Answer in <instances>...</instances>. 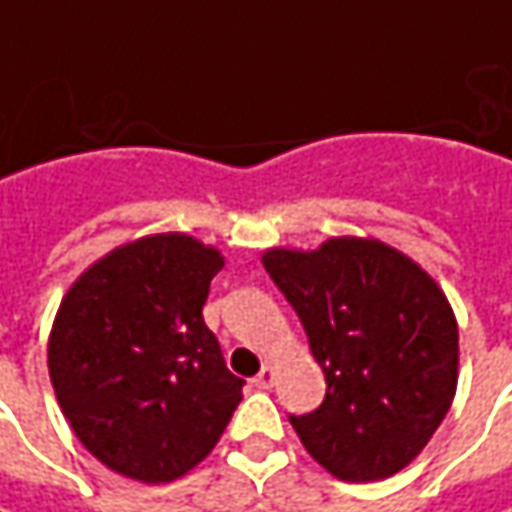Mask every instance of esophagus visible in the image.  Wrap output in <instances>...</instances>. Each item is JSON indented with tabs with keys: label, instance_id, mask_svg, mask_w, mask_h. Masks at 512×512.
<instances>
[{
	"label": "esophagus",
	"instance_id": "34e87169",
	"mask_svg": "<svg viewBox=\"0 0 512 512\" xmlns=\"http://www.w3.org/2000/svg\"><path fill=\"white\" fill-rule=\"evenodd\" d=\"M273 382H276V370H273L270 364H265V367L256 373V379H253V384H256V387H262V390L273 387Z\"/></svg>",
	"mask_w": 512,
	"mask_h": 512
}]
</instances>
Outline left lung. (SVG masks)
I'll return each mask as SVG.
<instances>
[{
    "label": "left lung",
    "instance_id": "1",
    "mask_svg": "<svg viewBox=\"0 0 512 512\" xmlns=\"http://www.w3.org/2000/svg\"><path fill=\"white\" fill-rule=\"evenodd\" d=\"M262 262L325 370V402L290 416L307 453L342 482L399 473L456 393L459 327L439 285L376 239L267 250Z\"/></svg>",
    "mask_w": 512,
    "mask_h": 512
}]
</instances>
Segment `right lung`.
Masks as SVG:
<instances>
[{"label": "right lung", "instance_id": "1", "mask_svg": "<svg viewBox=\"0 0 512 512\" xmlns=\"http://www.w3.org/2000/svg\"><path fill=\"white\" fill-rule=\"evenodd\" d=\"M222 256L182 233L119 247L62 299L50 382L79 442L110 470L159 484L205 459L242 402L202 307Z\"/></svg>", "mask_w": 512, "mask_h": 512}]
</instances>
